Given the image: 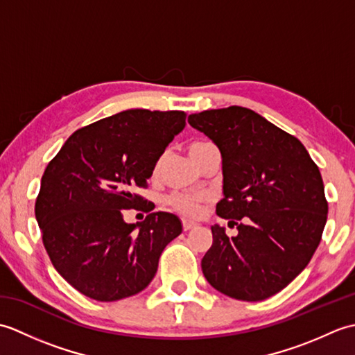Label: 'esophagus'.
Returning a JSON list of instances; mask_svg holds the SVG:
<instances>
[{
  "instance_id": "1",
  "label": "esophagus",
  "mask_w": 355,
  "mask_h": 355,
  "mask_svg": "<svg viewBox=\"0 0 355 355\" xmlns=\"http://www.w3.org/2000/svg\"><path fill=\"white\" fill-rule=\"evenodd\" d=\"M182 224H183V230H191L195 227V225H197V223H193L191 220H183Z\"/></svg>"
}]
</instances>
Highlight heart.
I'll list each match as a JSON object with an SVG mask.
<instances>
[{
  "instance_id": "heart-1",
  "label": "heart",
  "mask_w": 355,
  "mask_h": 355,
  "mask_svg": "<svg viewBox=\"0 0 355 355\" xmlns=\"http://www.w3.org/2000/svg\"><path fill=\"white\" fill-rule=\"evenodd\" d=\"M207 145H210V143H206V141L192 143L189 146L191 157L197 155V153H200V150L202 148H206ZM158 171H160V162H157L154 166V171H153L154 177L158 175ZM206 200H207L206 195L195 193V192H173L168 198H166V201H168V205L172 209H175L177 212L183 214L186 216H197L201 212L202 205H205Z\"/></svg>"
}]
</instances>
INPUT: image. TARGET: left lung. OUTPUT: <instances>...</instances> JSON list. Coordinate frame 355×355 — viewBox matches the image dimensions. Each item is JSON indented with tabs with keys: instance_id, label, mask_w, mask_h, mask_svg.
<instances>
[{
	"instance_id": "obj_1",
	"label": "left lung",
	"mask_w": 355,
	"mask_h": 355,
	"mask_svg": "<svg viewBox=\"0 0 355 355\" xmlns=\"http://www.w3.org/2000/svg\"><path fill=\"white\" fill-rule=\"evenodd\" d=\"M187 122L221 150L224 198L216 215L235 224L245 218L232 238L212 225L202 275L233 299L273 296L308 266L320 244L328 201L318 164L294 135L248 108L207 110Z\"/></svg>"
}]
</instances>
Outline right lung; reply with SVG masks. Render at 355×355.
<instances>
[{"mask_svg": "<svg viewBox=\"0 0 355 355\" xmlns=\"http://www.w3.org/2000/svg\"><path fill=\"white\" fill-rule=\"evenodd\" d=\"M186 125L183 111L126 110L80 128L49 163L35 202L53 267L79 293L112 302L145 290L182 221L137 193ZM126 208L146 211L128 225Z\"/></svg>", "mask_w": 355, "mask_h": 355, "instance_id": "1", "label": "right lung"}]
</instances>
